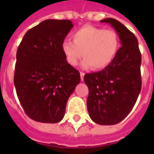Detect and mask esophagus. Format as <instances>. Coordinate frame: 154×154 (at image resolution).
I'll return each mask as SVG.
<instances>
[{
  "instance_id": "1",
  "label": "esophagus",
  "mask_w": 154,
  "mask_h": 154,
  "mask_svg": "<svg viewBox=\"0 0 154 154\" xmlns=\"http://www.w3.org/2000/svg\"><path fill=\"white\" fill-rule=\"evenodd\" d=\"M84 75H85V73H84V72H81L80 76H81V80H82V81H83Z\"/></svg>"
}]
</instances>
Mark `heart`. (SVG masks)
Listing matches in <instances>:
<instances>
[{"label":"heart","instance_id":"heart-1","mask_svg":"<svg viewBox=\"0 0 154 154\" xmlns=\"http://www.w3.org/2000/svg\"><path fill=\"white\" fill-rule=\"evenodd\" d=\"M72 42L65 39L61 50L67 63L77 66L83 56V68L103 69L115 59L120 47L119 35L113 29L85 25L72 34Z\"/></svg>","mask_w":154,"mask_h":154}]
</instances>
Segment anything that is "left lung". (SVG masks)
I'll list each match as a JSON object with an SVG mask.
<instances>
[{
	"instance_id": "obj_1",
	"label": "left lung",
	"mask_w": 154,
	"mask_h": 154,
	"mask_svg": "<svg viewBox=\"0 0 154 154\" xmlns=\"http://www.w3.org/2000/svg\"><path fill=\"white\" fill-rule=\"evenodd\" d=\"M108 23L119 35L121 47L111 63L103 70L87 73L84 82L89 89L87 110L94 122L102 125L118 124L131 111L141 91V54L138 39L115 19Z\"/></svg>"
}]
</instances>
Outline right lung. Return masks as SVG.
Here are the masks:
<instances>
[{
	"label": "right lung",
	"mask_w": 154,
	"mask_h": 154,
	"mask_svg": "<svg viewBox=\"0 0 154 154\" xmlns=\"http://www.w3.org/2000/svg\"><path fill=\"white\" fill-rule=\"evenodd\" d=\"M72 27L68 20H46L26 32L19 45L14 84L25 114L35 121H61L80 82V72L61 50Z\"/></svg>",
	"instance_id": "1"
}]
</instances>
